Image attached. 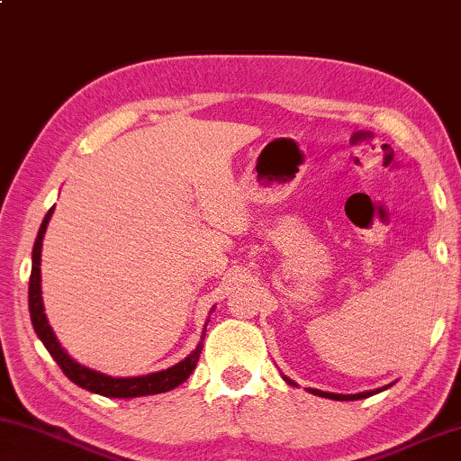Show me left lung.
I'll use <instances>...</instances> for the list:
<instances>
[{
	"mask_svg": "<svg viewBox=\"0 0 461 461\" xmlns=\"http://www.w3.org/2000/svg\"><path fill=\"white\" fill-rule=\"evenodd\" d=\"M284 381L287 383V384H292V386H297L294 381H289L287 376H284ZM389 386H393V383L391 384H386V386H381V389H375V391H365V393H357V394H338V393H326V391H318V389H308V393H312V394H316V397H324V399H334V401H358V399H366V397H373V394H376V393H381V391H386L389 389Z\"/></svg>",
	"mask_w": 461,
	"mask_h": 461,
	"instance_id": "1",
	"label": "left lung"
}]
</instances>
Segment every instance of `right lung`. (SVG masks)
Masks as SVG:
<instances>
[{"label": "right lung", "mask_w": 461, "mask_h": 461, "mask_svg": "<svg viewBox=\"0 0 461 461\" xmlns=\"http://www.w3.org/2000/svg\"><path fill=\"white\" fill-rule=\"evenodd\" d=\"M52 214H54V206L48 210V214L44 216L42 224H40L36 243H34V249H32V276H30L28 305H30L32 326H34L38 338L46 346V350L50 352V357L59 362L62 373L67 375L72 383L78 384L80 389H86V391L103 394V397H111V399H135V397H145V394L167 393L188 381L192 370L198 365L202 346H204L202 342H204L206 326L210 320H206L204 330H202L200 342L196 348L188 354V357L166 370H158V373L143 375V376L103 375V373H99V370H93L88 366L78 365V362L75 358H70V354L62 348L59 338H56L54 330L50 328V324H48V318L44 313L42 273H40V263H42V240L46 235V226H48V222H50ZM210 312H214V310H210Z\"/></svg>", "instance_id": "add662e5"}]
</instances>
